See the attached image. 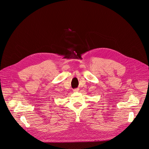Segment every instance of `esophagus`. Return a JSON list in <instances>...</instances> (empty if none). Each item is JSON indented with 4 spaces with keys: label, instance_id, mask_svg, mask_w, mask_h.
Returning a JSON list of instances; mask_svg holds the SVG:
<instances>
[{
    "label": "esophagus",
    "instance_id": "1",
    "mask_svg": "<svg viewBox=\"0 0 149 149\" xmlns=\"http://www.w3.org/2000/svg\"><path fill=\"white\" fill-rule=\"evenodd\" d=\"M78 88H75V89H74V90H73V91L74 92V93H77V92H78Z\"/></svg>",
    "mask_w": 149,
    "mask_h": 149
}]
</instances>
